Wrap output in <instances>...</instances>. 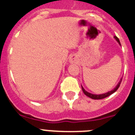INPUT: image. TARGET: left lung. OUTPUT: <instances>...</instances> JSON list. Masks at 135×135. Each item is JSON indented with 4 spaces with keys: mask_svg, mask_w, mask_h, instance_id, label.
Here are the masks:
<instances>
[{
    "mask_svg": "<svg viewBox=\"0 0 135 135\" xmlns=\"http://www.w3.org/2000/svg\"><path fill=\"white\" fill-rule=\"evenodd\" d=\"M114 38L116 39V40H117L118 42H119V44L120 45H121V43H120V41H119V38L117 37H114ZM121 81H122V79H121V80H120V82L119 83V84L117 85V86L115 87L114 89L113 90L110 91H109V92L106 93V94H100V95H96V94H90V93L87 92V91H86L85 90V89L83 88V86H82V89H83V91L84 92V94L86 95V96H88V97H89V98H92V99H96V100H99V99H103V98H106V97H107V96H109V95H111V94H112L113 93H114L116 91L119 89V87L120 86V85H121Z\"/></svg>",
    "mask_w": 135,
    "mask_h": 135,
    "instance_id": "obj_1",
    "label": "left lung"
}]
</instances>
